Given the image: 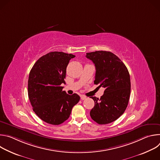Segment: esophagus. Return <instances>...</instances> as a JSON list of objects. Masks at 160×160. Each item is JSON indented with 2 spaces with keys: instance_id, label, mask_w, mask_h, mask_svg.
Returning <instances> with one entry per match:
<instances>
[{
  "instance_id": "obj_1",
  "label": "esophagus",
  "mask_w": 160,
  "mask_h": 160,
  "mask_svg": "<svg viewBox=\"0 0 160 160\" xmlns=\"http://www.w3.org/2000/svg\"><path fill=\"white\" fill-rule=\"evenodd\" d=\"M80 98H81V99H82V100H85V99H87V97H86V96H85L82 95V96H80Z\"/></svg>"
}]
</instances>
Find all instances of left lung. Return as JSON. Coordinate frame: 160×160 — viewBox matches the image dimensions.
I'll use <instances>...</instances> for the list:
<instances>
[{
  "mask_svg": "<svg viewBox=\"0 0 160 160\" xmlns=\"http://www.w3.org/2000/svg\"><path fill=\"white\" fill-rule=\"evenodd\" d=\"M86 58L95 64L94 84L105 88L100 99L90 97L95 104L90 115L98 124L110 123L123 115L127 107L131 87L128 71L120 59L109 51L88 52Z\"/></svg>",
  "mask_w": 160,
  "mask_h": 160,
  "instance_id": "8db88e82",
  "label": "left lung"
}]
</instances>
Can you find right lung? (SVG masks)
Segmentation results:
<instances>
[{
    "label": "right lung",
    "instance_id": "right-lung-1",
    "mask_svg": "<svg viewBox=\"0 0 160 160\" xmlns=\"http://www.w3.org/2000/svg\"><path fill=\"white\" fill-rule=\"evenodd\" d=\"M75 56L51 52L39 58L29 74L28 93L33 110L43 122L58 125L70 117L73 107L80 101L77 94L62 91L66 67Z\"/></svg>",
    "mask_w": 160,
    "mask_h": 160
}]
</instances>
